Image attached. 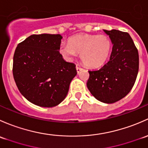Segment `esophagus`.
Masks as SVG:
<instances>
[{
    "mask_svg": "<svg viewBox=\"0 0 148 148\" xmlns=\"http://www.w3.org/2000/svg\"><path fill=\"white\" fill-rule=\"evenodd\" d=\"M76 70H77V73H80V71H81L82 70H83V68H80V67H79V66H76Z\"/></svg>",
    "mask_w": 148,
    "mask_h": 148,
    "instance_id": "34e87169",
    "label": "esophagus"
}]
</instances>
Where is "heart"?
<instances>
[{
	"instance_id": "1",
	"label": "heart",
	"mask_w": 148,
	"mask_h": 148,
	"mask_svg": "<svg viewBox=\"0 0 148 148\" xmlns=\"http://www.w3.org/2000/svg\"><path fill=\"white\" fill-rule=\"evenodd\" d=\"M111 46V40L107 36L78 34L73 36L68 43H62L60 52L68 60H72L80 53V59L87 67L96 68L107 61Z\"/></svg>"
}]
</instances>
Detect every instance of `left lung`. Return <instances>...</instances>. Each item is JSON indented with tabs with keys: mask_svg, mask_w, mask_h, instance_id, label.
<instances>
[{
	"mask_svg": "<svg viewBox=\"0 0 148 148\" xmlns=\"http://www.w3.org/2000/svg\"><path fill=\"white\" fill-rule=\"evenodd\" d=\"M103 31L112 43L110 60L100 69L89 71L87 87L99 101L114 103L125 97L135 84L139 69L138 51L127 33Z\"/></svg>",
	"mask_w": 148,
	"mask_h": 148,
	"instance_id": "1",
	"label": "left lung"
}]
</instances>
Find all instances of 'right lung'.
Returning a JSON list of instances; mask_svg holds the SVG:
<instances>
[{"instance_id": "obj_1", "label": "right lung", "mask_w": 148, "mask_h": 148, "mask_svg": "<svg viewBox=\"0 0 148 148\" xmlns=\"http://www.w3.org/2000/svg\"><path fill=\"white\" fill-rule=\"evenodd\" d=\"M60 34L31 35L18 45L13 73L21 93L29 102L44 108L60 104L77 75L75 65L59 53Z\"/></svg>"}]
</instances>
